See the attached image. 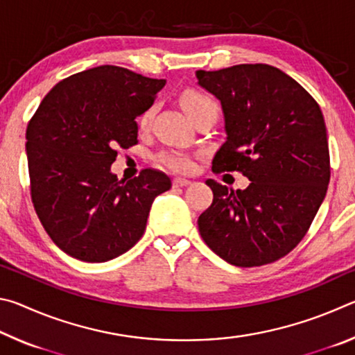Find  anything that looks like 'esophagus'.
Segmentation results:
<instances>
[{
	"label": "esophagus",
	"instance_id": "esophagus-1",
	"mask_svg": "<svg viewBox=\"0 0 355 355\" xmlns=\"http://www.w3.org/2000/svg\"><path fill=\"white\" fill-rule=\"evenodd\" d=\"M188 184H191V180L188 178H182V177L173 178V186H175V188H180V186H188Z\"/></svg>",
	"mask_w": 355,
	"mask_h": 355
}]
</instances>
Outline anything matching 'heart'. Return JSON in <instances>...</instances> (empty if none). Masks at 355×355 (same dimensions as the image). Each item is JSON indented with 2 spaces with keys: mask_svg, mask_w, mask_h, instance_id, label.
I'll use <instances>...</instances> for the list:
<instances>
[{
  "mask_svg": "<svg viewBox=\"0 0 355 355\" xmlns=\"http://www.w3.org/2000/svg\"><path fill=\"white\" fill-rule=\"evenodd\" d=\"M182 106L184 107V111L188 112V116L192 117L194 114L200 112L203 110H208V107H216L214 101L208 97V95L197 92V91H184L182 94ZM218 110V107H216ZM155 114V107L148 106L146 111L141 114L139 117V125L141 128H147L150 122H152ZM159 161L164 166L169 167L172 171L177 172H191L196 167V161L191 155L183 153V152H164L159 155Z\"/></svg>",
  "mask_w": 355,
  "mask_h": 355,
  "instance_id": "heart-1",
  "label": "heart"
}]
</instances>
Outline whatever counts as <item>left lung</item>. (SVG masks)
<instances>
[{"label": "left lung", "mask_w": 355, "mask_h": 355, "mask_svg": "<svg viewBox=\"0 0 355 355\" xmlns=\"http://www.w3.org/2000/svg\"><path fill=\"white\" fill-rule=\"evenodd\" d=\"M196 78L224 114L227 137L213 171H239L250 180L236 191L207 180L214 197L197 220L200 236L235 266L272 263L300 243L326 197L330 161L321 107L272 65L197 70Z\"/></svg>", "instance_id": "8db88e82"}]
</instances>
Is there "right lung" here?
I'll return each mask as SVG.
<instances>
[{
    "label": "right lung",
    "mask_w": 355,
    "mask_h": 355,
    "mask_svg": "<svg viewBox=\"0 0 355 355\" xmlns=\"http://www.w3.org/2000/svg\"><path fill=\"white\" fill-rule=\"evenodd\" d=\"M166 80L100 65L59 81L29 120L26 156L35 213L59 249L103 263L139 241L156 196L172 182L146 169L123 182L116 148L137 144L136 117Z\"/></svg>",
    "instance_id": "obj_1"
}]
</instances>
